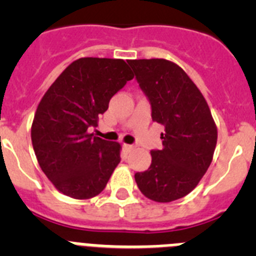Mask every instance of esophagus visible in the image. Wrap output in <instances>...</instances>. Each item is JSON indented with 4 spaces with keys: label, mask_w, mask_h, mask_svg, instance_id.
Segmentation results:
<instances>
[{
    "label": "esophagus",
    "mask_w": 256,
    "mask_h": 256,
    "mask_svg": "<svg viewBox=\"0 0 256 256\" xmlns=\"http://www.w3.org/2000/svg\"><path fill=\"white\" fill-rule=\"evenodd\" d=\"M123 148H124V150H126V151H132L133 148H134V146H133V144H123Z\"/></svg>",
    "instance_id": "esophagus-1"
}]
</instances>
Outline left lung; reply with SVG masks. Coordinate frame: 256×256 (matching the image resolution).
Segmentation results:
<instances>
[{
    "label": "left lung",
    "instance_id": "1",
    "mask_svg": "<svg viewBox=\"0 0 256 256\" xmlns=\"http://www.w3.org/2000/svg\"><path fill=\"white\" fill-rule=\"evenodd\" d=\"M151 116L164 126L162 148L151 151L150 168L134 174L150 200L170 202L188 195L206 173L218 132L206 100L184 70L164 58L130 60Z\"/></svg>",
    "mask_w": 256,
    "mask_h": 256
}]
</instances>
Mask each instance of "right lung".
<instances>
[{"instance_id": "add662e5", "label": "right lung", "mask_w": 256, "mask_h": 256, "mask_svg": "<svg viewBox=\"0 0 256 256\" xmlns=\"http://www.w3.org/2000/svg\"><path fill=\"white\" fill-rule=\"evenodd\" d=\"M133 78L122 58L73 61L42 97L32 124V144L47 178L69 198L97 196L120 162V144L94 137L98 115Z\"/></svg>"}]
</instances>
